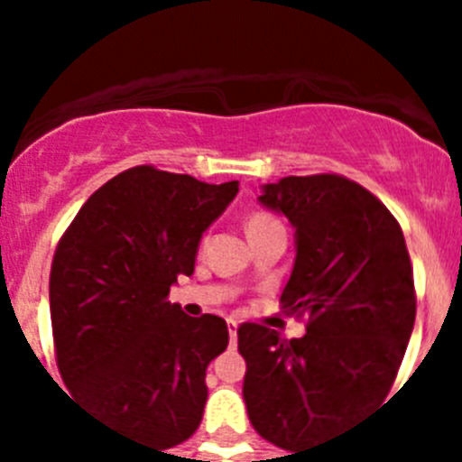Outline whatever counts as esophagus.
Returning a JSON list of instances; mask_svg holds the SVG:
<instances>
[{"label":"esophagus","mask_w":462,"mask_h":462,"mask_svg":"<svg viewBox=\"0 0 462 462\" xmlns=\"http://www.w3.org/2000/svg\"><path fill=\"white\" fill-rule=\"evenodd\" d=\"M228 337H231V345H236V340H238V321L228 319Z\"/></svg>","instance_id":"1"}]
</instances>
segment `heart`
<instances>
[{"mask_svg": "<svg viewBox=\"0 0 462 462\" xmlns=\"http://www.w3.org/2000/svg\"><path fill=\"white\" fill-rule=\"evenodd\" d=\"M277 219L271 217V215H266V212H256V215H252L250 222H247V228H261V226H275Z\"/></svg>", "mask_w": 462, "mask_h": 462, "instance_id": "b5f03b06", "label": "heart"}]
</instances>
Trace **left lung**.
<instances>
[{
  "instance_id": "left-lung-1",
  "label": "left lung",
  "mask_w": 462,
  "mask_h": 462,
  "mask_svg": "<svg viewBox=\"0 0 462 462\" xmlns=\"http://www.w3.org/2000/svg\"><path fill=\"white\" fill-rule=\"evenodd\" d=\"M259 203L296 231L280 303L308 317V333L282 340L266 326H240L245 405L275 447H321L393 386L416 317L405 236L379 199L342 175H289L261 187Z\"/></svg>"
}]
</instances>
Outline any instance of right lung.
I'll use <instances>...</instances> for the list:
<instances>
[{"mask_svg":"<svg viewBox=\"0 0 462 462\" xmlns=\"http://www.w3.org/2000/svg\"><path fill=\"white\" fill-rule=\"evenodd\" d=\"M236 194V180L208 185L136 166L89 196L52 259L51 319L67 389L162 454L199 428L208 363L228 345L222 317H189L169 291L194 273L203 231Z\"/></svg>","mask_w":462,"mask_h":462,"instance_id":"add662e5","label":"right lung"}]
</instances>
